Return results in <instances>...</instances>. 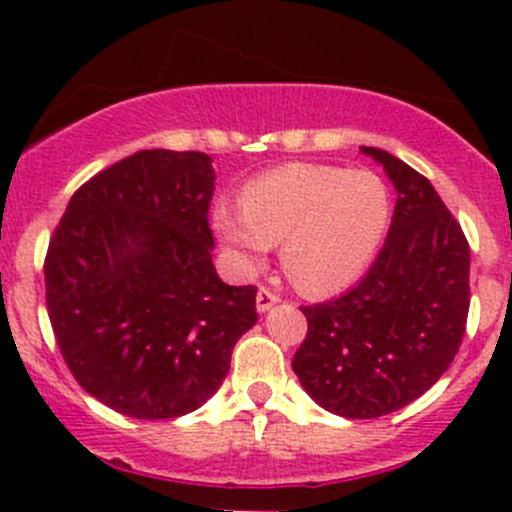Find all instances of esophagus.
I'll use <instances>...</instances> for the list:
<instances>
[{"instance_id": "34e87169", "label": "esophagus", "mask_w": 512, "mask_h": 512, "mask_svg": "<svg viewBox=\"0 0 512 512\" xmlns=\"http://www.w3.org/2000/svg\"><path fill=\"white\" fill-rule=\"evenodd\" d=\"M277 294L270 292L267 287H260V292H257V312H267L270 307H275L277 304Z\"/></svg>"}]
</instances>
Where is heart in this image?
Here are the masks:
<instances>
[{
    "mask_svg": "<svg viewBox=\"0 0 512 512\" xmlns=\"http://www.w3.org/2000/svg\"><path fill=\"white\" fill-rule=\"evenodd\" d=\"M391 225V195L371 170L289 163L242 190V205L220 203L213 230L242 272L265 262L282 240V267L302 292L354 285L379 255Z\"/></svg>",
    "mask_w": 512,
    "mask_h": 512,
    "instance_id": "heart-1",
    "label": "heart"
}]
</instances>
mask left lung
Returning <instances> with one entry per match:
<instances>
[{
    "label": "left lung",
    "instance_id": "1",
    "mask_svg": "<svg viewBox=\"0 0 512 512\" xmlns=\"http://www.w3.org/2000/svg\"><path fill=\"white\" fill-rule=\"evenodd\" d=\"M396 188L389 235L364 280L302 307L292 359L302 389L344 418H379L426 394L451 366L471 304V250L433 185L404 160L361 146Z\"/></svg>",
    "mask_w": 512,
    "mask_h": 512
}]
</instances>
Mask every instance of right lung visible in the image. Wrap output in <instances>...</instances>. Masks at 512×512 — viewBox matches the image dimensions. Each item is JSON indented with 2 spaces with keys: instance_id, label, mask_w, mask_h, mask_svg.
Listing matches in <instances>:
<instances>
[{
  "instance_id": "right-lung-1",
  "label": "right lung",
  "mask_w": 512,
  "mask_h": 512,
  "mask_svg": "<svg viewBox=\"0 0 512 512\" xmlns=\"http://www.w3.org/2000/svg\"><path fill=\"white\" fill-rule=\"evenodd\" d=\"M213 158L138 151L81 185L44 262L46 309L86 394L158 421L200 409L257 322V289L213 265Z\"/></svg>"
}]
</instances>
